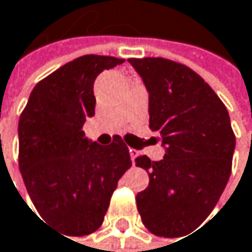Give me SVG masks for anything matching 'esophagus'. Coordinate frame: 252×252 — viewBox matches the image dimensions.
I'll list each match as a JSON object with an SVG mask.
<instances>
[{"mask_svg": "<svg viewBox=\"0 0 252 252\" xmlns=\"http://www.w3.org/2000/svg\"><path fill=\"white\" fill-rule=\"evenodd\" d=\"M129 154H130L132 163H135V158L138 157V151H136V150H133V148H129Z\"/></svg>", "mask_w": 252, "mask_h": 252, "instance_id": "34e87169", "label": "esophagus"}]
</instances>
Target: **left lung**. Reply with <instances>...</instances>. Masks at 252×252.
I'll return each mask as SVG.
<instances>
[{
  "label": "left lung",
  "mask_w": 252,
  "mask_h": 252,
  "mask_svg": "<svg viewBox=\"0 0 252 252\" xmlns=\"http://www.w3.org/2000/svg\"><path fill=\"white\" fill-rule=\"evenodd\" d=\"M148 91L150 127L166 154L135 163L150 184L136 195L142 223L154 235L179 238L213 211L232 170L235 135L230 117L205 80L166 59H129ZM192 235V233H190Z\"/></svg>",
  "instance_id": "1"
}]
</instances>
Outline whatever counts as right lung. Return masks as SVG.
<instances>
[{
    "label": "right lung",
    "instance_id": "right-lung-1",
    "mask_svg": "<svg viewBox=\"0 0 252 252\" xmlns=\"http://www.w3.org/2000/svg\"><path fill=\"white\" fill-rule=\"evenodd\" d=\"M125 62L83 56L62 65L31 92L19 120V167L39 216L70 236L95 232L119 179L132 166L120 136L107 145L82 130L95 114L94 82Z\"/></svg>",
    "mask_w": 252,
    "mask_h": 252
}]
</instances>
